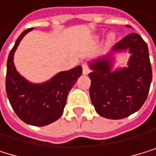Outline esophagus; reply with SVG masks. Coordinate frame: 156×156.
Masks as SVG:
<instances>
[{
	"label": "esophagus",
	"mask_w": 156,
	"mask_h": 156,
	"mask_svg": "<svg viewBox=\"0 0 156 156\" xmlns=\"http://www.w3.org/2000/svg\"><path fill=\"white\" fill-rule=\"evenodd\" d=\"M89 72H90L89 67H88L87 65H86V64H83V65H82V74H83V75H88Z\"/></svg>",
	"instance_id": "1"
}]
</instances>
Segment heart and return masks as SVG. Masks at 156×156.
<instances>
[{"label": "heart", "instance_id": "1", "mask_svg": "<svg viewBox=\"0 0 156 156\" xmlns=\"http://www.w3.org/2000/svg\"><path fill=\"white\" fill-rule=\"evenodd\" d=\"M115 41V34L114 32H111L107 37V42L111 44V43H113Z\"/></svg>", "mask_w": 156, "mask_h": 156}]
</instances>
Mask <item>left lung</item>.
Wrapping results in <instances>:
<instances>
[{"label": "left lung", "mask_w": 156, "mask_h": 156, "mask_svg": "<svg viewBox=\"0 0 156 156\" xmlns=\"http://www.w3.org/2000/svg\"><path fill=\"white\" fill-rule=\"evenodd\" d=\"M122 51L130 53L128 65L113 70V54ZM89 66L92 70L90 98L100 116L121 119L137 112L144 104L153 73L148 45L140 35L126 36L109 54L89 61Z\"/></svg>", "instance_id": "left-lung-1"}]
</instances>
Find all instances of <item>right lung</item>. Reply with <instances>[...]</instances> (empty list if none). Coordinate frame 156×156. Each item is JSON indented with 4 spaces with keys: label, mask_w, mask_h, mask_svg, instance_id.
Returning a JSON list of instances; mask_svg holds the SVG:
<instances>
[{
    "label": "right lung",
    "mask_w": 156,
    "mask_h": 156,
    "mask_svg": "<svg viewBox=\"0 0 156 156\" xmlns=\"http://www.w3.org/2000/svg\"><path fill=\"white\" fill-rule=\"evenodd\" d=\"M33 30H24L9 53L6 70V94L16 115L23 122L33 126H45L58 120L66 104L67 96L82 74L80 65L59 72L42 83H32L16 70L14 54L23 37Z\"/></svg>",
    "instance_id": "1"
}]
</instances>
